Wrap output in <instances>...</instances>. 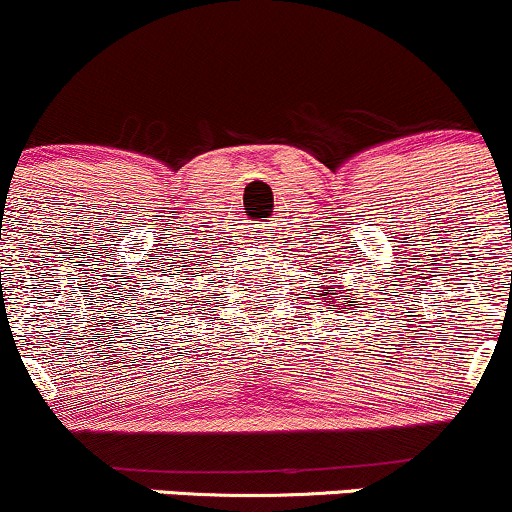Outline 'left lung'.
I'll list each match as a JSON object with an SVG mask.
<instances>
[{
    "instance_id": "1",
    "label": "left lung",
    "mask_w": 512,
    "mask_h": 512,
    "mask_svg": "<svg viewBox=\"0 0 512 512\" xmlns=\"http://www.w3.org/2000/svg\"><path fill=\"white\" fill-rule=\"evenodd\" d=\"M351 303H354V301H351Z\"/></svg>"
}]
</instances>
